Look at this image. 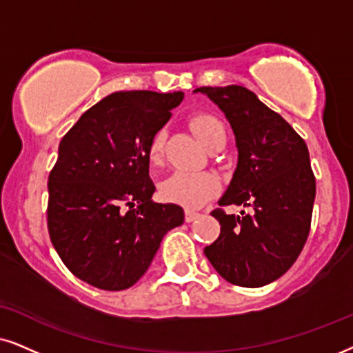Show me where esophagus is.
Returning a JSON list of instances; mask_svg holds the SVG:
<instances>
[{"instance_id":"obj_1","label":"esophagus","mask_w":353,"mask_h":353,"mask_svg":"<svg viewBox=\"0 0 353 353\" xmlns=\"http://www.w3.org/2000/svg\"><path fill=\"white\" fill-rule=\"evenodd\" d=\"M199 216H200V213L195 212V210H190V208L185 210V221H187V223L195 221Z\"/></svg>"}]
</instances>
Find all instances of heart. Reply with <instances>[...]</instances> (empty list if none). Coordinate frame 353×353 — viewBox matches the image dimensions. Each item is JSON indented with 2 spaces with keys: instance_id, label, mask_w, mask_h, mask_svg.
I'll return each mask as SVG.
<instances>
[{
  "instance_id": "obj_1",
  "label": "heart",
  "mask_w": 353,
  "mask_h": 353,
  "mask_svg": "<svg viewBox=\"0 0 353 353\" xmlns=\"http://www.w3.org/2000/svg\"><path fill=\"white\" fill-rule=\"evenodd\" d=\"M192 130L203 146L210 150L220 140L226 137L225 125L215 115L197 114L192 117ZM166 132L159 130L150 143L148 156L153 163L161 159ZM220 179L213 172H190V171H174L169 174L161 184V195L169 202L184 205V207L195 208L203 205L213 195L220 192Z\"/></svg>"
}]
</instances>
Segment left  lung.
Returning a JSON list of instances; mask_svg holds the SVG:
<instances>
[{
    "mask_svg": "<svg viewBox=\"0 0 353 353\" xmlns=\"http://www.w3.org/2000/svg\"><path fill=\"white\" fill-rule=\"evenodd\" d=\"M215 102L233 128L238 164L218 205H243L252 213L226 215L218 239L203 249L226 282L257 288L280 279L300 256L310 234L316 197L310 151L282 115L248 88H197Z\"/></svg>",
    "mask_w": 353,
    "mask_h": 353,
    "instance_id": "8db88e82",
    "label": "left lung"
}]
</instances>
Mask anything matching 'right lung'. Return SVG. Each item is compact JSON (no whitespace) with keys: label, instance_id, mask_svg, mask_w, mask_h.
<instances>
[{"label":"right lung","instance_id":"right-lung-1","mask_svg":"<svg viewBox=\"0 0 353 353\" xmlns=\"http://www.w3.org/2000/svg\"><path fill=\"white\" fill-rule=\"evenodd\" d=\"M184 92L119 91L61 138L48 176V233L78 279L109 292L148 270L164 234L184 223L176 203L151 200L150 143Z\"/></svg>","mask_w":353,"mask_h":353}]
</instances>
